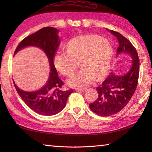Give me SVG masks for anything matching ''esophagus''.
<instances>
[{
	"label": "esophagus",
	"instance_id": "1",
	"mask_svg": "<svg viewBox=\"0 0 152 152\" xmlns=\"http://www.w3.org/2000/svg\"><path fill=\"white\" fill-rule=\"evenodd\" d=\"M76 91H86L87 89L86 88H76Z\"/></svg>",
	"mask_w": 152,
	"mask_h": 152
}]
</instances>
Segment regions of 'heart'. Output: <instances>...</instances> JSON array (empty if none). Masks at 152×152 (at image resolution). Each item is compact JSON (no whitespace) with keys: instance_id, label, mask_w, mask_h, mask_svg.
Here are the masks:
<instances>
[{"instance_id":"b5f03b06","label":"heart","mask_w":152,"mask_h":152,"mask_svg":"<svg viewBox=\"0 0 152 152\" xmlns=\"http://www.w3.org/2000/svg\"><path fill=\"white\" fill-rule=\"evenodd\" d=\"M114 55L109 41L94 34H83L70 40L66 51L58 50L54 55L55 66L64 76L76 69L75 61H80L81 67L67 80L74 88H84L96 80L104 78L110 69Z\"/></svg>"}]
</instances>
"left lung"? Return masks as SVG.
<instances>
[{"mask_svg":"<svg viewBox=\"0 0 152 152\" xmlns=\"http://www.w3.org/2000/svg\"><path fill=\"white\" fill-rule=\"evenodd\" d=\"M106 30L118 40L119 46L116 56H128L132 63L125 73L116 74L111 72L105 81L96 88L98 98L89 104V108L95 114L102 116L115 114L127 105L136 90L139 75V59L136 49L120 33Z\"/></svg>","mask_w":152,"mask_h":152,"instance_id":"left-lung-1","label":"left lung"}]
</instances>
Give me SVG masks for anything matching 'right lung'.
I'll list each match as a JSON object with an SVG mask.
<instances>
[{"label":"right lung","mask_w":152,"mask_h":152,"mask_svg":"<svg viewBox=\"0 0 152 152\" xmlns=\"http://www.w3.org/2000/svg\"><path fill=\"white\" fill-rule=\"evenodd\" d=\"M57 28L47 27L24 38L14 52L27 47L33 46L42 50L48 59L50 74L48 81L40 89L34 91H24L17 86L14 81L16 91L28 107L37 114L44 115H53L63 110L65 107L69 96L72 89L63 91L60 89L63 83L58 76L53 64L55 53L60 44L61 39Z\"/></svg>","instance_id":"right-lung-1"}]
</instances>
